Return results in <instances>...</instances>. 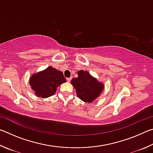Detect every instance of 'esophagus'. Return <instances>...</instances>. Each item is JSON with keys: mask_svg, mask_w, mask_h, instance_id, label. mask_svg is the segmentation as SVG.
I'll use <instances>...</instances> for the list:
<instances>
[{"mask_svg": "<svg viewBox=\"0 0 153 153\" xmlns=\"http://www.w3.org/2000/svg\"><path fill=\"white\" fill-rule=\"evenodd\" d=\"M71 77H68V78H67V82H70L71 81Z\"/></svg>", "mask_w": 153, "mask_h": 153, "instance_id": "obj_1", "label": "esophagus"}]
</instances>
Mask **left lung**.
<instances>
[{"label": "left lung", "instance_id": "1", "mask_svg": "<svg viewBox=\"0 0 153 153\" xmlns=\"http://www.w3.org/2000/svg\"><path fill=\"white\" fill-rule=\"evenodd\" d=\"M78 77L71 79L76 94L82 101L92 102L98 97L104 89V84L92 77L87 71H77Z\"/></svg>", "mask_w": 153, "mask_h": 153}]
</instances>
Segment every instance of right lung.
<instances>
[{
  "mask_svg": "<svg viewBox=\"0 0 153 153\" xmlns=\"http://www.w3.org/2000/svg\"><path fill=\"white\" fill-rule=\"evenodd\" d=\"M29 82L37 97L48 98L55 94L56 88L66 82V79L61 71L48 67L45 70L33 74Z\"/></svg>",
  "mask_w": 153,
  "mask_h": 153,
  "instance_id": "right-lung-1",
  "label": "right lung"
}]
</instances>
